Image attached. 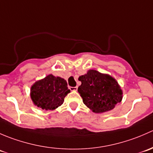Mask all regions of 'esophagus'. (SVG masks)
<instances>
[{
	"label": "esophagus",
	"mask_w": 153,
	"mask_h": 153,
	"mask_svg": "<svg viewBox=\"0 0 153 153\" xmlns=\"http://www.w3.org/2000/svg\"><path fill=\"white\" fill-rule=\"evenodd\" d=\"M71 91H76L78 89V86H75V87H69Z\"/></svg>",
	"instance_id": "obj_1"
}]
</instances>
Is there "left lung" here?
<instances>
[{
    "mask_svg": "<svg viewBox=\"0 0 153 153\" xmlns=\"http://www.w3.org/2000/svg\"><path fill=\"white\" fill-rule=\"evenodd\" d=\"M81 82L78 92L83 102L95 113H102L112 110L122 101L123 92L118 81L108 74L89 69L81 75Z\"/></svg>",
    "mask_w": 153,
    "mask_h": 153,
    "instance_id": "1",
    "label": "left lung"
}]
</instances>
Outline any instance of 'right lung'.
I'll return each instance as SVG.
<instances>
[{
  "mask_svg": "<svg viewBox=\"0 0 153 153\" xmlns=\"http://www.w3.org/2000/svg\"><path fill=\"white\" fill-rule=\"evenodd\" d=\"M69 92L66 80L49 74L32 84L30 97L35 106L44 110H54L62 105Z\"/></svg>",
  "mask_w": 153,
  "mask_h": 153,
  "instance_id": "add662e5",
  "label": "right lung"
}]
</instances>
